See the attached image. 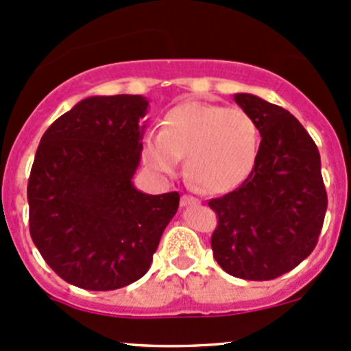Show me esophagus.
Instances as JSON below:
<instances>
[{
    "instance_id": "esophagus-1",
    "label": "esophagus",
    "mask_w": 351,
    "mask_h": 351,
    "mask_svg": "<svg viewBox=\"0 0 351 351\" xmlns=\"http://www.w3.org/2000/svg\"><path fill=\"white\" fill-rule=\"evenodd\" d=\"M191 205H199V199L193 198V196L183 195L182 196V206H191Z\"/></svg>"
}]
</instances>
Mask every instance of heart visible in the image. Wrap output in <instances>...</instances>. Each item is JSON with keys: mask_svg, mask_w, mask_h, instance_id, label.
Returning <instances> with one entry per match:
<instances>
[{"mask_svg": "<svg viewBox=\"0 0 351 351\" xmlns=\"http://www.w3.org/2000/svg\"><path fill=\"white\" fill-rule=\"evenodd\" d=\"M260 130L241 108L186 101L171 108L160 133L146 134L143 161L155 173L173 176L186 156V176L210 193H226L245 182L255 165Z\"/></svg>", "mask_w": 351, "mask_h": 351, "instance_id": "obj_1", "label": "heart"}]
</instances>
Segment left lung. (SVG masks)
Wrapping results in <instances>:
<instances>
[{
  "label": "left lung",
  "instance_id": "obj_1",
  "mask_svg": "<svg viewBox=\"0 0 351 351\" xmlns=\"http://www.w3.org/2000/svg\"><path fill=\"white\" fill-rule=\"evenodd\" d=\"M234 101L255 119L261 141L248 178L208 203L218 217L211 250L232 276L263 282L313 252L328 198L318 148L302 123L255 95L237 93Z\"/></svg>",
  "mask_w": 351,
  "mask_h": 351
}]
</instances>
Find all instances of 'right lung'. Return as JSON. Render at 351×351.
I'll use <instances>...</instances> for the list:
<instances>
[{"mask_svg":"<svg viewBox=\"0 0 351 351\" xmlns=\"http://www.w3.org/2000/svg\"><path fill=\"white\" fill-rule=\"evenodd\" d=\"M146 111L140 95L90 96L38 146L29 233L53 271L75 287L108 291L140 280L178 210L176 191L146 195L133 184Z\"/></svg>","mask_w":351,"mask_h":351,"instance_id":"add662e5","label":"right lung"}]
</instances>
